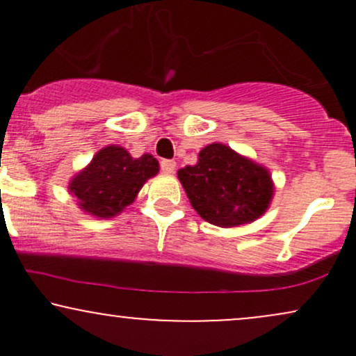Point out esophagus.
<instances>
[{"mask_svg": "<svg viewBox=\"0 0 356 356\" xmlns=\"http://www.w3.org/2000/svg\"><path fill=\"white\" fill-rule=\"evenodd\" d=\"M161 170L165 174H172L175 170V162L169 161V159H164V161H161Z\"/></svg>", "mask_w": 356, "mask_h": 356, "instance_id": "34e87169", "label": "esophagus"}]
</instances>
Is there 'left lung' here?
Returning <instances> with one entry per match:
<instances>
[{"instance_id": "left-lung-1", "label": "left lung", "mask_w": 356, "mask_h": 356, "mask_svg": "<svg viewBox=\"0 0 356 356\" xmlns=\"http://www.w3.org/2000/svg\"><path fill=\"white\" fill-rule=\"evenodd\" d=\"M179 181L197 214L220 227L252 222L273 195L268 170L222 144L204 147L197 164L179 170Z\"/></svg>"}]
</instances>
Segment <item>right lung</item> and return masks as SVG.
Returning <instances> with one entry per match:
<instances>
[{"label":"right lung","mask_w":356,"mask_h":356,"mask_svg":"<svg viewBox=\"0 0 356 356\" xmlns=\"http://www.w3.org/2000/svg\"><path fill=\"white\" fill-rule=\"evenodd\" d=\"M159 172V162L144 154L134 159L125 149L110 145L93 157L83 172L70 184L81 209L97 218H112L134 202L149 177Z\"/></svg>","instance_id":"obj_1"}]
</instances>
